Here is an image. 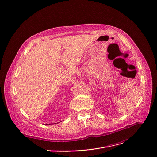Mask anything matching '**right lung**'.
Returning <instances> with one entry per match:
<instances>
[{"instance_id": "add662e5", "label": "right lung", "mask_w": 157, "mask_h": 157, "mask_svg": "<svg viewBox=\"0 0 157 157\" xmlns=\"http://www.w3.org/2000/svg\"><path fill=\"white\" fill-rule=\"evenodd\" d=\"M46 125H48V124H46ZM49 125H51V124H49Z\"/></svg>"}]
</instances>
